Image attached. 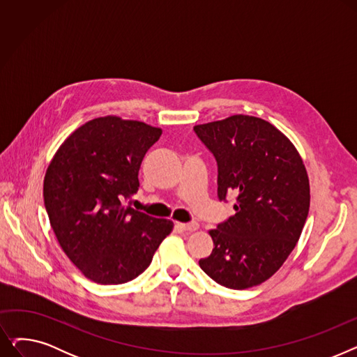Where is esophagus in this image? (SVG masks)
Segmentation results:
<instances>
[{
  "instance_id": "34e87169",
  "label": "esophagus",
  "mask_w": 357,
  "mask_h": 357,
  "mask_svg": "<svg viewBox=\"0 0 357 357\" xmlns=\"http://www.w3.org/2000/svg\"><path fill=\"white\" fill-rule=\"evenodd\" d=\"M178 226H179L183 231H195V230H198L199 224L195 222V221H192V222H179Z\"/></svg>"
}]
</instances>
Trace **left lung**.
<instances>
[{
	"instance_id": "left-lung-1",
	"label": "left lung",
	"mask_w": 357,
	"mask_h": 357,
	"mask_svg": "<svg viewBox=\"0 0 357 357\" xmlns=\"http://www.w3.org/2000/svg\"><path fill=\"white\" fill-rule=\"evenodd\" d=\"M218 166V198L237 194L236 214L210 230L211 255L201 269L217 284L246 289L269 279L291 255L310 210L305 165L271 123L231 116L194 127Z\"/></svg>"
}]
</instances>
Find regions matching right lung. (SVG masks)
<instances>
[{"label":"right lung","instance_id":"add662e5","mask_svg":"<svg viewBox=\"0 0 357 357\" xmlns=\"http://www.w3.org/2000/svg\"><path fill=\"white\" fill-rule=\"evenodd\" d=\"M162 130L116 116L93 119L62 143L43 182L50 226L88 279L119 285L143 273L174 222L124 207Z\"/></svg>","mask_w":357,"mask_h":357}]
</instances>
